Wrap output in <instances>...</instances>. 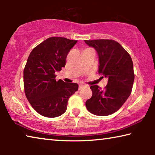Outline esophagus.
<instances>
[{"mask_svg": "<svg viewBox=\"0 0 155 155\" xmlns=\"http://www.w3.org/2000/svg\"><path fill=\"white\" fill-rule=\"evenodd\" d=\"M86 87L85 85H83V84H80L79 86H78V90H82V89H83L84 87Z\"/></svg>", "mask_w": 155, "mask_h": 155, "instance_id": "esophagus-1", "label": "esophagus"}]
</instances>
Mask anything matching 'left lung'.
Instances as JSON below:
<instances>
[{"label": "left lung", "mask_w": 155, "mask_h": 155, "mask_svg": "<svg viewBox=\"0 0 155 155\" xmlns=\"http://www.w3.org/2000/svg\"><path fill=\"white\" fill-rule=\"evenodd\" d=\"M99 57L98 73L108 78L103 90L91 85L92 96L85 103L91 114L106 116L117 111L130 95L135 79L132 59L128 52L113 40H85Z\"/></svg>", "instance_id": "left-lung-1"}]
</instances>
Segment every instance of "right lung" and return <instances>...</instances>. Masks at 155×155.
<instances>
[{"mask_svg": "<svg viewBox=\"0 0 155 155\" xmlns=\"http://www.w3.org/2000/svg\"><path fill=\"white\" fill-rule=\"evenodd\" d=\"M77 40L52 37L31 52L24 69L26 97L35 111L55 117L66 111L70 97L78 90L74 83L56 81L55 72L65 67V59Z\"/></svg>", "mask_w": 155, "mask_h": 155, "instance_id": "add662e5", "label": "right lung"}]
</instances>
